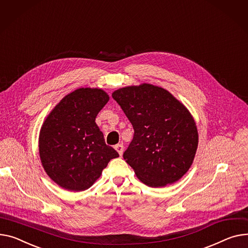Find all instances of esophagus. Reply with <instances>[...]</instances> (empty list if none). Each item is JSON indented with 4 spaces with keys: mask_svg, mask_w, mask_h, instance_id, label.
I'll use <instances>...</instances> for the list:
<instances>
[{
    "mask_svg": "<svg viewBox=\"0 0 248 248\" xmlns=\"http://www.w3.org/2000/svg\"><path fill=\"white\" fill-rule=\"evenodd\" d=\"M114 148H115V151L119 153V155L122 156L123 153H124V145L122 143H119L114 146Z\"/></svg>",
    "mask_w": 248,
    "mask_h": 248,
    "instance_id": "1",
    "label": "esophagus"
}]
</instances>
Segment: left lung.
<instances>
[{
	"mask_svg": "<svg viewBox=\"0 0 248 248\" xmlns=\"http://www.w3.org/2000/svg\"><path fill=\"white\" fill-rule=\"evenodd\" d=\"M112 97L134 126L124 158L137 177L151 187L176 183L191 167L199 145L187 108L166 89L145 82L121 88Z\"/></svg>",
	"mask_w": 248,
	"mask_h": 248,
	"instance_id": "left-lung-1",
	"label": "left lung"
}]
</instances>
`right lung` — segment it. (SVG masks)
<instances>
[{"label": "right lung", "mask_w": 248, "mask_h": 248, "mask_svg": "<svg viewBox=\"0 0 248 248\" xmlns=\"http://www.w3.org/2000/svg\"><path fill=\"white\" fill-rule=\"evenodd\" d=\"M108 100L102 89H77L63 96L43 123L39 136L42 166L62 188H90L108 161L119 156L106 144L95 124L97 113Z\"/></svg>", "instance_id": "add662e5"}]
</instances>
